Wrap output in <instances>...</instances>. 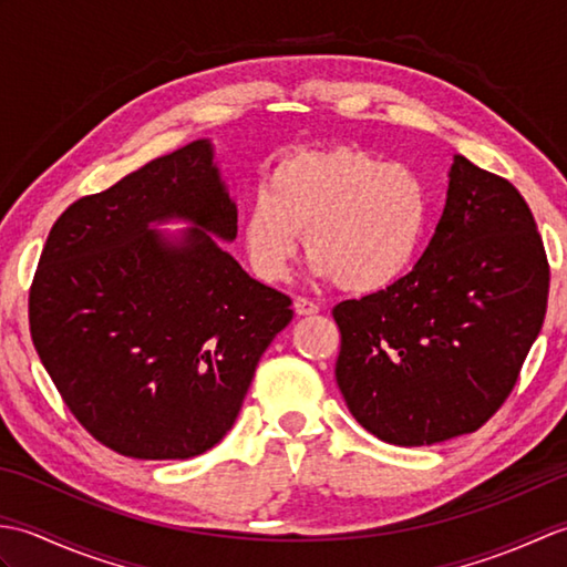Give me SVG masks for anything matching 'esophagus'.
<instances>
[{
	"mask_svg": "<svg viewBox=\"0 0 567 567\" xmlns=\"http://www.w3.org/2000/svg\"><path fill=\"white\" fill-rule=\"evenodd\" d=\"M295 311L299 317H311V315H317V311H319V305L311 302V299H307V297H297L295 299Z\"/></svg>",
	"mask_w": 567,
	"mask_h": 567,
	"instance_id": "obj_1",
	"label": "esophagus"
}]
</instances>
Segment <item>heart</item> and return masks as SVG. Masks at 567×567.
I'll list each match as a JSON object with an SVG mask.
<instances>
[{
  "label": "heart",
  "instance_id": "1",
  "mask_svg": "<svg viewBox=\"0 0 567 567\" xmlns=\"http://www.w3.org/2000/svg\"><path fill=\"white\" fill-rule=\"evenodd\" d=\"M429 221L431 192L414 167L333 146L285 155L246 207L240 238L252 272L280 282L305 231L317 277L370 295L412 268Z\"/></svg>",
  "mask_w": 567,
  "mask_h": 567
}]
</instances>
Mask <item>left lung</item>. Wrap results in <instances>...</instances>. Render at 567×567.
Returning <instances> with one entry per match:
<instances>
[{
    "label": "left lung",
    "mask_w": 567,
    "mask_h": 567,
    "mask_svg": "<svg viewBox=\"0 0 567 567\" xmlns=\"http://www.w3.org/2000/svg\"><path fill=\"white\" fill-rule=\"evenodd\" d=\"M548 282L519 189L455 155L443 216L414 270L333 307L336 382L358 424L394 445L477 431L519 380Z\"/></svg>",
    "instance_id": "8db88e82"
}]
</instances>
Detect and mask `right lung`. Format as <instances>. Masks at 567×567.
<instances>
[{"label":"right lung","instance_id":"add662e5","mask_svg":"<svg viewBox=\"0 0 567 567\" xmlns=\"http://www.w3.org/2000/svg\"><path fill=\"white\" fill-rule=\"evenodd\" d=\"M192 141L53 224L29 292L31 339L80 424L138 461H185L224 439L292 299L240 268L236 204ZM197 223L178 241L147 224Z\"/></svg>","mask_w":567,"mask_h":567}]
</instances>
